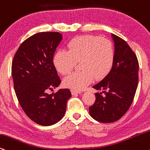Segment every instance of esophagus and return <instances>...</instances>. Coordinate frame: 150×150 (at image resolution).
Listing matches in <instances>:
<instances>
[{"label": "esophagus", "instance_id": "obj_1", "mask_svg": "<svg viewBox=\"0 0 150 150\" xmlns=\"http://www.w3.org/2000/svg\"><path fill=\"white\" fill-rule=\"evenodd\" d=\"M71 93L72 95H75V94H79V93H81V92L79 91H76V90H71Z\"/></svg>", "mask_w": 150, "mask_h": 150}]
</instances>
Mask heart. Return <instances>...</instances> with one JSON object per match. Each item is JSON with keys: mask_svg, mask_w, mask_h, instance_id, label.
Listing matches in <instances>:
<instances>
[{"mask_svg": "<svg viewBox=\"0 0 150 150\" xmlns=\"http://www.w3.org/2000/svg\"><path fill=\"white\" fill-rule=\"evenodd\" d=\"M67 51L58 50L52 57L56 70L67 75L80 63L82 71L74 72L64 79V85L73 90H81L93 81L101 80L113 67L115 51L110 40L100 36L85 35L75 37L68 42Z\"/></svg>", "mask_w": 150, "mask_h": 150, "instance_id": "heart-1", "label": "heart"}]
</instances>
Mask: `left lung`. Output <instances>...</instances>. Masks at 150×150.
Returning <instances> with one entry per match:
<instances>
[{
  "instance_id": "obj_1",
  "label": "left lung",
  "mask_w": 150,
  "mask_h": 150,
  "mask_svg": "<svg viewBox=\"0 0 150 150\" xmlns=\"http://www.w3.org/2000/svg\"><path fill=\"white\" fill-rule=\"evenodd\" d=\"M115 58L110 73L93 86L100 91L96 101L89 107L90 115L102 123H112L126 114L134 99L138 83V58L128 44L112 33ZM104 96H102V93Z\"/></svg>"
}]
</instances>
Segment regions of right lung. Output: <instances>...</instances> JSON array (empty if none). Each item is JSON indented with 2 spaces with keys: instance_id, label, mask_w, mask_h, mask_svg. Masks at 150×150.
<instances>
[{
  "instance_id": "right-lung-1",
  "label": "right lung",
  "mask_w": 150,
  "mask_h": 150,
  "mask_svg": "<svg viewBox=\"0 0 150 150\" xmlns=\"http://www.w3.org/2000/svg\"><path fill=\"white\" fill-rule=\"evenodd\" d=\"M62 39L58 32H40L30 36L19 47L12 63V76L17 100L30 119L41 126L60 121L71 94L67 88L47 94L61 80L52 63Z\"/></svg>"
}]
</instances>
